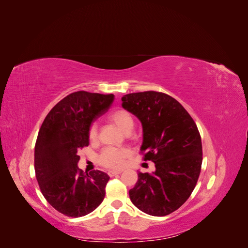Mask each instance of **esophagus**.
<instances>
[{"instance_id": "esophagus-1", "label": "esophagus", "mask_w": 248, "mask_h": 248, "mask_svg": "<svg viewBox=\"0 0 248 248\" xmlns=\"http://www.w3.org/2000/svg\"><path fill=\"white\" fill-rule=\"evenodd\" d=\"M121 172H122L121 170H108V174L109 177H114V176H116V175L121 174Z\"/></svg>"}]
</instances>
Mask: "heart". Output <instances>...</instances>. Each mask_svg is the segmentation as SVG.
I'll return each mask as SVG.
<instances>
[{
  "label": "heart",
  "instance_id": "obj_1",
  "mask_svg": "<svg viewBox=\"0 0 248 248\" xmlns=\"http://www.w3.org/2000/svg\"><path fill=\"white\" fill-rule=\"evenodd\" d=\"M108 120L117 126L118 128L124 132L125 134H128L131 132L134 121L132 116L128 111L117 108L111 110L108 115ZM89 139L91 140H95L97 139V126L92 125L89 129ZM131 156V151L127 148L122 149H116V148H107L104 149L99 155V162L102 166L109 168V169H121L127 159Z\"/></svg>",
  "mask_w": 248,
  "mask_h": 248
}]
</instances>
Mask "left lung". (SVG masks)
I'll return each instance as SVG.
<instances>
[{"label":"left lung","mask_w":248,"mask_h":248,"mask_svg":"<svg viewBox=\"0 0 248 248\" xmlns=\"http://www.w3.org/2000/svg\"><path fill=\"white\" fill-rule=\"evenodd\" d=\"M122 107L140 121V151L144 160L155 163L152 174L139 171L129 198L149 215H169L184 204L198 182L202 160L198 127L181 104L164 93L127 94Z\"/></svg>","instance_id":"obj_1"}]
</instances>
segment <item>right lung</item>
I'll return each instance as SVG.
<instances>
[{"label": "right lung", "mask_w": 248, "mask_h": 248, "mask_svg": "<svg viewBox=\"0 0 248 248\" xmlns=\"http://www.w3.org/2000/svg\"><path fill=\"white\" fill-rule=\"evenodd\" d=\"M112 94L78 91L58 102L44 119L35 145V172L43 197L66 216H85L106 196L109 177L78 169V151L89 146L92 122L107 112Z\"/></svg>", "instance_id": "right-lung-1"}]
</instances>
